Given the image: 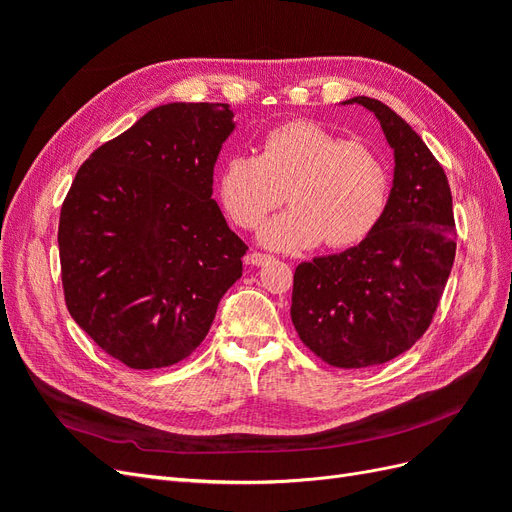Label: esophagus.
<instances>
[{
  "mask_svg": "<svg viewBox=\"0 0 512 512\" xmlns=\"http://www.w3.org/2000/svg\"><path fill=\"white\" fill-rule=\"evenodd\" d=\"M247 262H250V265H254V267H262V265H267V262H271V256L260 254V252H252L250 256H247Z\"/></svg>",
  "mask_w": 512,
  "mask_h": 512,
  "instance_id": "1",
  "label": "esophagus"
}]
</instances>
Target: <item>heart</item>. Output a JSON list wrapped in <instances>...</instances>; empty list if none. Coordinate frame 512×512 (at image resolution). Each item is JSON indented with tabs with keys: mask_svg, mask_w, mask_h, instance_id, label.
I'll return each mask as SVG.
<instances>
[{
	"mask_svg": "<svg viewBox=\"0 0 512 512\" xmlns=\"http://www.w3.org/2000/svg\"><path fill=\"white\" fill-rule=\"evenodd\" d=\"M260 239L273 250H305L324 239L346 247L380 220L389 192L382 160L367 145L344 141L316 121H288L260 138L256 156H230L218 170V196L228 218L256 230L280 205Z\"/></svg>",
	"mask_w": 512,
	"mask_h": 512,
	"instance_id": "heart-1",
	"label": "heart"
}]
</instances>
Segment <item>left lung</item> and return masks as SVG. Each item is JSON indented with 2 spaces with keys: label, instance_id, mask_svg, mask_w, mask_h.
<instances>
[{
  "label": "left lung",
  "instance_id": "8db88e82",
  "mask_svg": "<svg viewBox=\"0 0 512 512\" xmlns=\"http://www.w3.org/2000/svg\"><path fill=\"white\" fill-rule=\"evenodd\" d=\"M395 153L393 188L378 224L354 247L301 262L290 316L301 342L342 369L395 359L423 337L455 260L453 196L444 168L380 100L356 96Z\"/></svg>",
  "mask_w": 512,
  "mask_h": 512
}]
</instances>
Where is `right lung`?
Instances as JSON below:
<instances>
[{"mask_svg":"<svg viewBox=\"0 0 512 512\" xmlns=\"http://www.w3.org/2000/svg\"><path fill=\"white\" fill-rule=\"evenodd\" d=\"M232 130L228 104L153 108L91 153L61 205L68 312L130 369L190 356L241 277L247 245L211 198Z\"/></svg>","mask_w":512,"mask_h":512,"instance_id":"add662e5","label":"right lung"}]
</instances>
